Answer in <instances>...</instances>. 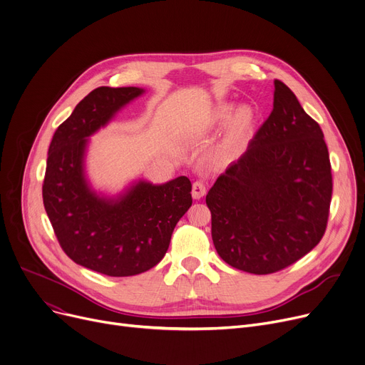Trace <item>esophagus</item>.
Segmentation results:
<instances>
[{"instance_id": "1", "label": "esophagus", "mask_w": 365, "mask_h": 365, "mask_svg": "<svg viewBox=\"0 0 365 365\" xmlns=\"http://www.w3.org/2000/svg\"><path fill=\"white\" fill-rule=\"evenodd\" d=\"M205 195V185L202 182H194L192 185V197L194 200H200Z\"/></svg>"}]
</instances>
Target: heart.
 Masks as SVG:
<instances>
[{
    "mask_svg": "<svg viewBox=\"0 0 365 365\" xmlns=\"http://www.w3.org/2000/svg\"><path fill=\"white\" fill-rule=\"evenodd\" d=\"M229 120L227 131L222 143V150L226 153H232L238 150L241 143L244 142L248 130L252 128L255 123V110L250 106L235 108L232 102H222L213 106L207 117L208 127L223 125Z\"/></svg>",
    "mask_w": 365,
    "mask_h": 365,
    "instance_id": "1",
    "label": "heart"
}]
</instances>
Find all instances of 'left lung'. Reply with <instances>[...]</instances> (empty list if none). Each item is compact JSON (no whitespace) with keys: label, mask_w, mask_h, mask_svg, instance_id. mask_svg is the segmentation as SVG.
<instances>
[{"label":"left lung","mask_w":365,"mask_h":365,"mask_svg":"<svg viewBox=\"0 0 365 365\" xmlns=\"http://www.w3.org/2000/svg\"><path fill=\"white\" fill-rule=\"evenodd\" d=\"M274 87L269 118L205 197L217 255L256 275L284 269L321 241L333 190L322 130L289 87Z\"/></svg>","instance_id":"obj_1"}]
</instances>
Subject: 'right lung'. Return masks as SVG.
I'll use <instances>...</instances> for the list:
<instances>
[{"mask_svg": "<svg viewBox=\"0 0 365 365\" xmlns=\"http://www.w3.org/2000/svg\"><path fill=\"white\" fill-rule=\"evenodd\" d=\"M142 94L140 87L93 90L48 148L43 200L54 234L76 264L109 277L138 275L160 263L192 205L186 176L161 185L136 179L117 194L96 189L88 179L90 138Z\"/></svg>", "mask_w": 365, "mask_h": 365, "instance_id": "right-lung-1", "label": "right lung"}]
</instances>
